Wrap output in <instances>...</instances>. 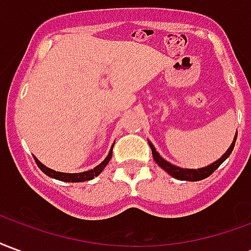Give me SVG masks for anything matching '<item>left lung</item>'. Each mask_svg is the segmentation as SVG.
Instances as JSON below:
<instances>
[{
	"mask_svg": "<svg viewBox=\"0 0 251 251\" xmlns=\"http://www.w3.org/2000/svg\"><path fill=\"white\" fill-rule=\"evenodd\" d=\"M235 141H237V136L234 138V141H232L231 147L227 149V152L222 156L218 161H215L214 164H211L208 167H205V168H200V169H184V168H179V167H176V165H172V164H169L168 161H165L163 157H160V154L156 152V149L153 147L152 144L149 142V145H151V149H152V154L153 158H154V161L161 167L163 169H165L167 172H168L171 176H174L175 179H179V180H188V181H199V180H203L205 177H208L210 175H212L215 172L218 167L221 165L225 160H226L230 154H231L232 149H234V145H235Z\"/></svg>",
	"mask_w": 251,
	"mask_h": 251,
	"instance_id": "1",
	"label": "left lung"
}]
</instances>
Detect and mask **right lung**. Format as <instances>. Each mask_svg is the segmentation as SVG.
Returning a JSON list of instances; mask_svg holds the SVG:
<instances>
[{"mask_svg": "<svg viewBox=\"0 0 251 251\" xmlns=\"http://www.w3.org/2000/svg\"><path fill=\"white\" fill-rule=\"evenodd\" d=\"M114 147V145H113ZM113 156V148H111V151L109 152L107 154V157L104 158L102 163L99 164L98 167H95L94 169L91 171H87V172H82V174H63V172H56V171H52V169L47 168L46 165H43V164L35 157V161L37 164V167L44 172L46 175H48L50 177H53V179H57V180H62V181H70V183H80V181H86V180H91L94 179L95 176H98L103 168L109 164L110 158Z\"/></svg>", "mask_w": 251, "mask_h": 251, "instance_id": "add662e5", "label": "right lung"}]
</instances>
